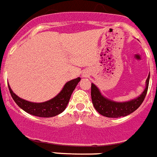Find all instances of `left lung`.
Returning <instances> with one entry per match:
<instances>
[{
  "instance_id": "left-lung-1",
  "label": "left lung",
  "mask_w": 157,
  "mask_h": 157,
  "mask_svg": "<svg viewBox=\"0 0 157 157\" xmlns=\"http://www.w3.org/2000/svg\"><path fill=\"white\" fill-rule=\"evenodd\" d=\"M150 73L145 82V88L138 98L125 102H118L105 98L101 94L99 89L94 83H91V98L94 108L100 114L105 117L119 118L126 116L134 112L142 104L149 87Z\"/></svg>"
}]
</instances>
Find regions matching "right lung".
I'll return each mask as SVG.
<instances>
[{
    "label": "right lung",
    "mask_w": 157,
    "mask_h": 157,
    "mask_svg": "<svg viewBox=\"0 0 157 157\" xmlns=\"http://www.w3.org/2000/svg\"><path fill=\"white\" fill-rule=\"evenodd\" d=\"M80 80L81 78L78 77L77 78L68 81L65 83L61 91L56 97H54L49 101L41 102V103L30 102V101L22 99L18 97L15 93H13L9 85H8V89H9L12 99L20 109L33 116L49 118L57 116L65 110L67 105L69 103L71 96Z\"/></svg>",
    "instance_id": "add662e5"
}]
</instances>
